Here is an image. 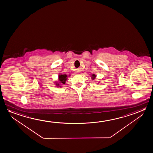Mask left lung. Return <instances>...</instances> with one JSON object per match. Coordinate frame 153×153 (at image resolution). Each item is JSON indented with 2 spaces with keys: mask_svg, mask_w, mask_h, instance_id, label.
Returning <instances> with one entry per match:
<instances>
[{
  "mask_svg": "<svg viewBox=\"0 0 153 153\" xmlns=\"http://www.w3.org/2000/svg\"><path fill=\"white\" fill-rule=\"evenodd\" d=\"M96 77V75H95V74H92V75H91V78H92V80L95 79Z\"/></svg>",
  "mask_w": 153,
  "mask_h": 153,
  "instance_id": "obj_1",
  "label": "left lung"
}]
</instances>
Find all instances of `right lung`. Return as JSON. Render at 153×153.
I'll list each match as a JSON object with an SVG mask.
<instances>
[{
	"label": "right lung",
	"mask_w": 153,
	"mask_h": 153,
	"mask_svg": "<svg viewBox=\"0 0 153 153\" xmlns=\"http://www.w3.org/2000/svg\"><path fill=\"white\" fill-rule=\"evenodd\" d=\"M58 80H59V83L58 82H56V86L58 87H61L60 84L62 85H64L66 81L67 80V75L66 74H59L58 75Z\"/></svg>",
	"instance_id": "add662e5"
}]
</instances>
